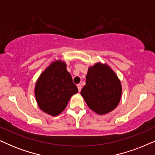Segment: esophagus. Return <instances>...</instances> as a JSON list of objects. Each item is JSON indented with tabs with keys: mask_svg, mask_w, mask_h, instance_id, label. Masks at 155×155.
<instances>
[{
	"mask_svg": "<svg viewBox=\"0 0 155 155\" xmlns=\"http://www.w3.org/2000/svg\"><path fill=\"white\" fill-rule=\"evenodd\" d=\"M77 87H78V91H79V92H80V91H81V90H82V85L80 84H78V85H77Z\"/></svg>",
	"mask_w": 155,
	"mask_h": 155,
	"instance_id": "esophagus-1",
	"label": "esophagus"
}]
</instances>
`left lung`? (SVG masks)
<instances>
[{
	"label": "left lung",
	"mask_w": 155,
	"mask_h": 155,
	"mask_svg": "<svg viewBox=\"0 0 155 155\" xmlns=\"http://www.w3.org/2000/svg\"><path fill=\"white\" fill-rule=\"evenodd\" d=\"M121 92L120 80L107 65L98 63L89 68L81 95L92 111L98 114L113 111L119 103Z\"/></svg>",
	"instance_id": "obj_1"
}]
</instances>
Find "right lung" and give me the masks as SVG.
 <instances>
[{"label":"right lung","mask_w":155,"mask_h":155,"mask_svg":"<svg viewBox=\"0 0 155 155\" xmlns=\"http://www.w3.org/2000/svg\"><path fill=\"white\" fill-rule=\"evenodd\" d=\"M78 92L73 79L61 61L52 63L38 79L35 97L40 109L51 116H57L66 107L69 99Z\"/></svg>","instance_id":"1"}]
</instances>
